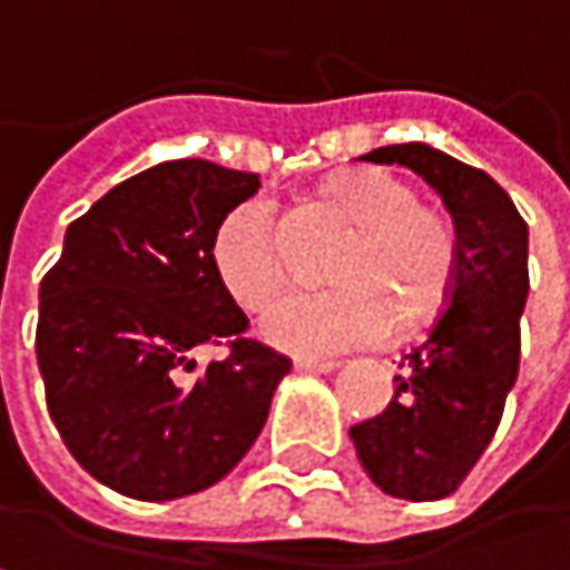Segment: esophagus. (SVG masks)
<instances>
[{"instance_id": "34e87169", "label": "esophagus", "mask_w": 570, "mask_h": 570, "mask_svg": "<svg viewBox=\"0 0 570 570\" xmlns=\"http://www.w3.org/2000/svg\"><path fill=\"white\" fill-rule=\"evenodd\" d=\"M335 366H338L335 360H312V355H298V360H295L298 373H332Z\"/></svg>"}]
</instances>
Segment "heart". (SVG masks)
Instances as JSON below:
<instances>
[{
	"label": "heart",
	"instance_id": "1",
	"mask_svg": "<svg viewBox=\"0 0 570 570\" xmlns=\"http://www.w3.org/2000/svg\"><path fill=\"white\" fill-rule=\"evenodd\" d=\"M318 200L352 232L328 278L335 288L285 295L262 318V335L298 355H335L376 345L403 325L426 318L453 282V228L413 187L376 167L328 177ZM210 262L242 308H265L285 285V258L275 207L265 197L235 204L210 238Z\"/></svg>",
	"mask_w": 570,
	"mask_h": 570
}]
</instances>
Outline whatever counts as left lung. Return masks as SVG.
Masks as SVG:
<instances>
[{"mask_svg":"<svg viewBox=\"0 0 570 570\" xmlns=\"http://www.w3.org/2000/svg\"><path fill=\"white\" fill-rule=\"evenodd\" d=\"M370 164L416 170L446 204L456 262L430 335L400 360L390 406L348 430L370 480L403 501L450 497L483 456L521 363L528 225L490 174L426 144H393Z\"/></svg>","mask_w":570,"mask_h":570,"instance_id":"1","label":"left lung"}]
</instances>
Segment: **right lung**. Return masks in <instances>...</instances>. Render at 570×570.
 Listing matches in <instances>:
<instances>
[{
    "label": "right lung",
    "mask_w": 570,
    "mask_h": 570,
    "mask_svg": "<svg viewBox=\"0 0 570 570\" xmlns=\"http://www.w3.org/2000/svg\"><path fill=\"white\" fill-rule=\"evenodd\" d=\"M258 187V174L197 157L157 164L66 228L39 285L49 416L77 463L124 497L174 501L228 476L292 370L245 335L210 262L218 222ZM200 344L229 355L187 377Z\"/></svg>",
    "instance_id": "1"
}]
</instances>
